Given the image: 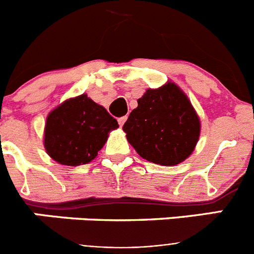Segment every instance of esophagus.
Wrapping results in <instances>:
<instances>
[{"mask_svg":"<svg viewBox=\"0 0 254 254\" xmlns=\"http://www.w3.org/2000/svg\"><path fill=\"white\" fill-rule=\"evenodd\" d=\"M127 121V117H121V118H118V123H120V126L122 127L123 125H125V122Z\"/></svg>","mask_w":254,"mask_h":254,"instance_id":"esophagus-1","label":"esophagus"}]
</instances>
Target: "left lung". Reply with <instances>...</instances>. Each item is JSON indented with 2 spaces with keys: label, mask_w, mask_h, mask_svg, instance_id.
<instances>
[{
  "label": "left lung",
  "mask_w": 254,
  "mask_h": 254,
  "mask_svg": "<svg viewBox=\"0 0 254 254\" xmlns=\"http://www.w3.org/2000/svg\"><path fill=\"white\" fill-rule=\"evenodd\" d=\"M123 125L141 158L160 165L185 161L198 141L199 120L186 94L173 82L149 89Z\"/></svg>",
  "instance_id": "1"
}]
</instances>
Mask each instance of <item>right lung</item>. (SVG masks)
<instances>
[{"instance_id": "1", "label": "right lung", "mask_w": 254, "mask_h": 254, "mask_svg": "<svg viewBox=\"0 0 254 254\" xmlns=\"http://www.w3.org/2000/svg\"><path fill=\"white\" fill-rule=\"evenodd\" d=\"M118 122L102 105L82 94L52 111L47 117L44 146L62 165H80L93 160Z\"/></svg>"}]
</instances>
